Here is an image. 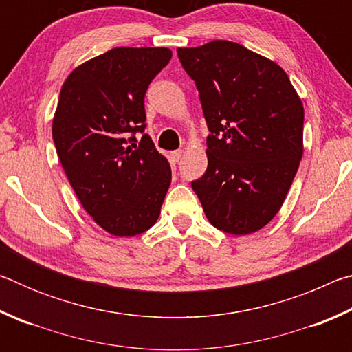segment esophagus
<instances>
[{
	"instance_id": "obj_1",
	"label": "esophagus",
	"mask_w": 352,
	"mask_h": 352,
	"mask_svg": "<svg viewBox=\"0 0 352 352\" xmlns=\"http://www.w3.org/2000/svg\"><path fill=\"white\" fill-rule=\"evenodd\" d=\"M182 155H183V152H182V151H174V152H170V160H172V162H174V163H178V162H180Z\"/></svg>"
}]
</instances>
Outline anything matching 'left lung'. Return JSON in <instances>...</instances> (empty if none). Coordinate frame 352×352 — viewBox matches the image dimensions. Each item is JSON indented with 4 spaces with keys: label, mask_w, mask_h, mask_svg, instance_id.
<instances>
[{
    "label": "left lung",
    "mask_w": 352,
    "mask_h": 352,
    "mask_svg": "<svg viewBox=\"0 0 352 352\" xmlns=\"http://www.w3.org/2000/svg\"><path fill=\"white\" fill-rule=\"evenodd\" d=\"M211 135L208 169L192 182L210 223L228 234L276 216L302 157L305 109L285 71L228 40L178 47Z\"/></svg>",
    "instance_id": "1"
}]
</instances>
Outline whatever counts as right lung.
I'll return each mask as SVG.
<instances>
[{
  "label": "right lung",
  "mask_w": 352,
  "mask_h": 352,
  "mask_svg": "<svg viewBox=\"0 0 352 352\" xmlns=\"http://www.w3.org/2000/svg\"><path fill=\"white\" fill-rule=\"evenodd\" d=\"M170 57L169 47H113L62 85L52 119L58 160L83 210L113 236L153 226L170 186L169 162L151 136L135 138L146 127L148 83Z\"/></svg>",
  "instance_id": "obj_1"
}]
</instances>
